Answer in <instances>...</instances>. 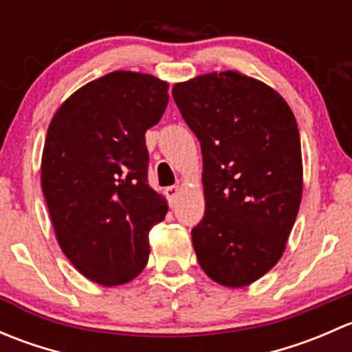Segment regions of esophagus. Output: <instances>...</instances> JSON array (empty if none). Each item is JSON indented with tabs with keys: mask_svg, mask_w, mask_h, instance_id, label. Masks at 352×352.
I'll return each mask as SVG.
<instances>
[{
	"mask_svg": "<svg viewBox=\"0 0 352 352\" xmlns=\"http://www.w3.org/2000/svg\"><path fill=\"white\" fill-rule=\"evenodd\" d=\"M179 194H180V187H177V186L166 187V189H165V196H166V199H168L170 206L175 204V201H177V197H179Z\"/></svg>",
	"mask_w": 352,
	"mask_h": 352,
	"instance_id": "34e87169",
	"label": "esophagus"
}]
</instances>
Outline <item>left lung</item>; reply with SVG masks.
<instances>
[{"label": "left lung", "instance_id": "1", "mask_svg": "<svg viewBox=\"0 0 352 352\" xmlns=\"http://www.w3.org/2000/svg\"><path fill=\"white\" fill-rule=\"evenodd\" d=\"M173 100L202 151L206 211L192 230L202 271L243 287L286 250L303 192L300 131L269 85L214 71L175 83Z\"/></svg>", "mask_w": 352, "mask_h": 352}]
</instances>
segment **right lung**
I'll return each mask as SVG.
<instances>
[{"label":"right lung","instance_id":"1","mask_svg":"<svg viewBox=\"0 0 352 352\" xmlns=\"http://www.w3.org/2000/svg\"><path fill=\"white\" fill-rule=\"evenodd\" d=\"M168 83L112 71L63 102L52 117L41 184L59 247L87 279L133 281L148 264V233L168 206L148 186L144 133L160 122Z\"/></svg>","mask_w":352,"mask_h":352}]
</instances>
